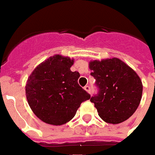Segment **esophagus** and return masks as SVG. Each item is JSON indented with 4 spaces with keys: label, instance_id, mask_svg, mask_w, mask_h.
Returning <instances> with one entry per match:
<instances>
[{
    "label": "esophagus",
    "instance_id": "esophagus-1",
    "mask_svg": "<svg viewBox=\"0 0 155 155\" xmlns=\"http://www.w3.org/2000/svg\"><path fill=\"white\" fill-rule=\"evenodd\" d=\"M84 89L86 90L87 93H90V90H91V88H90V87L88 86V85H87V86L84 87Z\"/></svg>",
    "mask_w": 155,
    "mask_h": 155
}]
</instances>
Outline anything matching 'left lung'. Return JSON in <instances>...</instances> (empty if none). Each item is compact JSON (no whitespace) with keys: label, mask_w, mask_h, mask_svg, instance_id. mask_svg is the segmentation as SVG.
Wrapping results in <instances>:
<instances>
[{"label":"left lung","mask_w":155,"mask_h":155,"mask_svg":"<svg viewBox=\"0 0 155 155\" xmlns=\"http://www.w3.org/2000/svg\"><path fill=\"white\" fill-rule=\"evenodd\" d=\"M89 68L98 89L90 101L99 117L113 124L130 118L142 98L143 84L138 74L116 58L91 61Z\"/></svg>","instance_id":"obj_1"}]
</instances>
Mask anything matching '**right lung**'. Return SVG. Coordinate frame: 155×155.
<instances>
[{"mask_svg":"<svg viewBox=\"0 0 155 155\" xmlns=\"http://www.w3.org/2000/svg\"><path fill=\"white\" fill-rule=\"evenodd\" d=\"M73 59L54 55L37 66L28 78L26 96L29 106L41 121L62 125L75 116L90 94L78 83L80 74L72 72Z\"/></svg>","mask_w":155,"mask_h":155,"instance_id":"right-lung-1","label":"right lung"}]
</instances>
